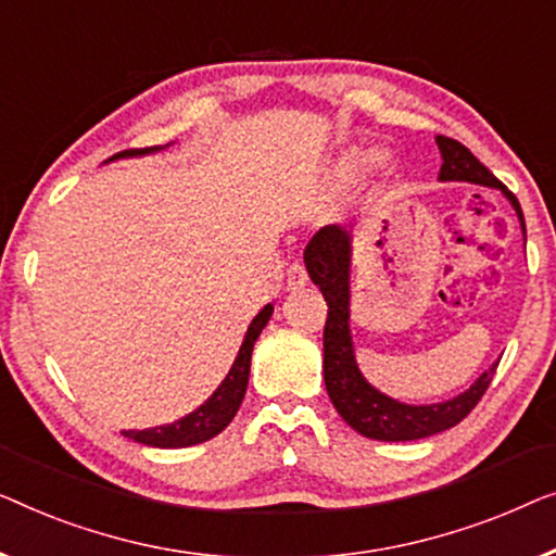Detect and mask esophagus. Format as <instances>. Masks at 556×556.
Returning a JSON list of instances; mask_svg holds the SVG:
<instances>
[{"mask_svg":"<svg viewBox=\"0 0 556 556\" xmlns=\"http://www.w3.org/2000/svg\"><path fill=\"white\" fill-rule=\"evenodd\" d=\"M307 281H309L307 269H304L300 262L289 264V269H287V289H300V287L307 285Z\"/></svg>","mask_w":556,"mask_h":556,"instance_id":"34e87169","label":"esophagus"}]
</instances>
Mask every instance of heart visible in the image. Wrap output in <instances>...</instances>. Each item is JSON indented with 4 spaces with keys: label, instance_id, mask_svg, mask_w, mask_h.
I'll list each match as a JSON object with an SVG mask.
<instances>
[{
    "label": "heart",
    "instance_id": "1",
    "mask_svg": "<svg viewBox=\"0 0 556 556\" xmlns=\"http://www.w3.org/2000/svg\"><path fill=\"white\" fill-rule=\"evenodd\" d=\"M375 163H378L380 170L390 168V155L388 153H372V151H363V148H353L345 155H340L334 161V166L330 170V184L334 189H350V186L357 184L367 170H370Z\"/></svg>",
    "mask_w": 556,
    "mask_h": 556
}]
</instances>
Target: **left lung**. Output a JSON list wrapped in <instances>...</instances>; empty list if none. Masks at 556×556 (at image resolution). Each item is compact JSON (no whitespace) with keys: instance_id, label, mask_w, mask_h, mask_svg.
<instances>
[{"instance_id":"left-lung-1","label":"left lung","mask_w":556,"mask_h":556,"mask_svg":"<svg viewBox=\"0 0 556 556\" xmlns=\"http://www.w3.org/2000/svg\"><path fill=\"white\" fill-rule=\"evenodd\" d=\"M435 143L443 159L438 181H468L498 189L514 206L527 239L523 214L514 193L458 140L435 136ZM350 264H353V231L345 226H325L304 249L307 275L330 307L325 323V386L342 420L372 441H418L460 424L486 393L498 363L481 372L471 388L443 403L410 405L380 393L365 380L355 359L353 334H350Z\"/></svg>"}]
</instances>
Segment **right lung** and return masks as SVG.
<instances>
[{
	"instance_id": "right-lung-1",
	"label": "right lung",
	"mask_w": 556,
	"mask_h": 556,
	"mask_svg": "<svg viewBox=\"0 0 556 556\" xmlns=\"http://www.w3.org/2000/svg\"><path fill=\"white\" fill-rule=\"evenodd\" d=\"M168 146L170 143L153 146V148H138V151H123L108 161L138 159V155L159 153ZM271 312H275V307H271V304H264L260 315L252 319V325H249V330L244 334V342H241V348H239L237 359H233V365L229 367V372H226L222 386L211 393L208 401H203L197 410L189 413V416L174 420V424L146 428V431H123V435L132 438L136 443L153 445V448H186V445H197V443H203V441H208V438L222 433L224 428L231 424L233 416H237L241 401H244L254 342L262 334L264 327H267Z\"/></svg>"
}]
</instances>
